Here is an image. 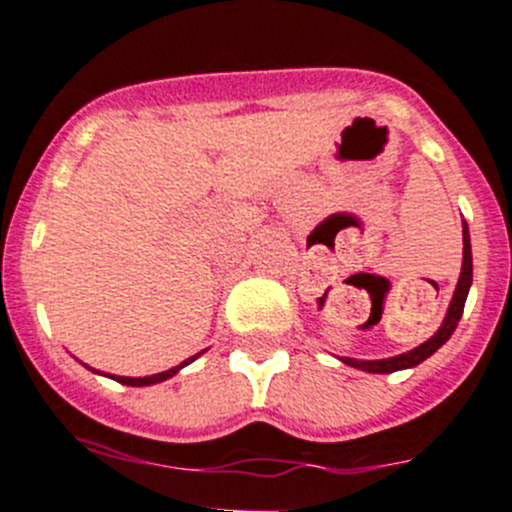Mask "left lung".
<instances>
[{"mask_svg": "<svg viewBox=\"0 0 512 512\" xmlns=\"http://www.w3.org/2000/svg\"><path fill=\"white\" fill-rule=\"evenodd\" d=\"M472 285V250H470V232H467V222H462V272L460 280H457L455 295H452L450 310H447V318H444L442 328L434 333L429 341H424L422 346H417L414 351L401 353V356L394 358H381V361H356V358H343V364L353 366V369H364L371 371V374H391V371H401V369H412V366L422 364L424 358L432 356L439 346H442L447 338L455 333L457 323L462 318V310H465V300L467 293H470Z\"/></svg>", "mask_w": 512, "mask_h": 512, "instance_id": "1", "label": "left lung"}]
</instances>
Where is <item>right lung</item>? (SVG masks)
<instances>
[{
	"instance_id": "add662e5",
	"label": "right lung",
	"mask_w": 512,
	"mask_h": 512,
	"mask_svg": "<svg viewBox=\"0 0 512 512\" xmlns=\"http://www.w3.org/2000/svg\"><path fill=\"white\" fill-rule=\"evenodd\" d=\"M194 358L197 356H191V358H186L184 364H179L176 366V369H169V371H164V374H154V376H143V379H131V376H113V379L116 381H121V384H126V386H148V384H159V381H164V379H169V376H174L176 371L179 369H184L186 364H191V361H194Z\"/></svg>"
}]
</instances>
